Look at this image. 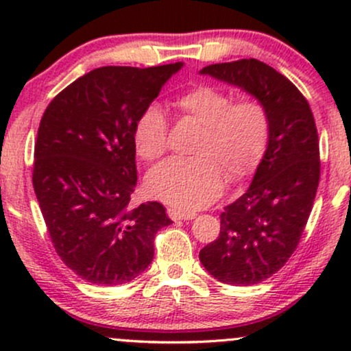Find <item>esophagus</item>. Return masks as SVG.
Here are the masks:
<instances>
[{
    "instance_id": "1",
    "label": "esophagus",
    "mask_w": 351,
    "mask_h": 351,
    "mask_svg": "<svg viewBox=\"0 0 351 351\" xmlns=\"http://www.w3.org/2000/svg\"><path fill=\"white\" fill-rule=\"evenodd\" d=\"M168 216H170L173 221H188V219H195L196 217L195 213H184L176 208H168Z\"/></svg>"
}]
</instances>
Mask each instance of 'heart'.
Masks as SVG:
<instances>
[{"instance_id":"1","label":"heart","mask_w":351,"mask_h":351,"mask_svg":"<svg viewBox=\"0 0 351 351\" xmlns=\"http://www.w3.org/2000/svg\"><path fill=\"white\" fill-rule=\"evenodd\" d=\"M180 114L203 125L195 153L188 160H167L147 176V191L180 211L211 204L223 191L224 171L231 180L247 176L263 158L271 120L256 99H232L223 88L199 84L175 100ZM136 155L155 162L168 148V122L162 107L150 104L134 127Z\"/></svg>"}]
</instances>
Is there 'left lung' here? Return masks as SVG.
Instances as JSON below:
<instances>
[{
  "mask_svg": "<svg viewBox=\"0 0 351 351\" xmlns=\"http://www.w3.org/2000/svg\"><path fill=\"white\" fill-rule=\"evenodd\" d=\"M199 74L243 88L271 120L251 186L224 208L219 236L199 251L201 264L219 282L259 284L287 263L312 211L320 180L315 120L299 88L257 59L211 64Z\"/></svg>",
  "mask_w": 351,
  "mask_h": 351,
  "instance_id": "8db88e82",
  "label": "left lung"
}]
</instances>
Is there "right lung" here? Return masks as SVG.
<instances>
[{
	"instance_id": "add662e5",
	"label": "right lung",
	"mask_w": 351,
	"mask_h": 351,
	"mask_svg": "<svg viewBox=\"0 0 351 351\" xmlns=\"http://www.w3.org/2000/svg\"><path fill=\"white\" fill-rule=\"evenodd\" d=\"M183 62L107 66L52 99L39 123L33 186L56 252L97 285L134 280L153 259L155 234L173 221L156 201L132 209L134 127Z\"/></svg>"
}]
</instances>
